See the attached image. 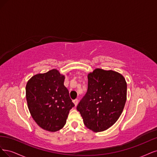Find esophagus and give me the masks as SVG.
Segmentation results:
<instances>
[{"instance_id":"34e87169","label":"esophagus","mask_w":157,"mask_h":157,"mask_svg":"<svg viewBox=\"0 0 157 157\" xmlns=\"http://www.w3.org/2000/svg\"><path fill=\"white\" fill-rule=\"evenodd\" d=\"M73 102H74L75 106H76V105H78V99L74 100H73Z\"/></svg>"}]
</instances>
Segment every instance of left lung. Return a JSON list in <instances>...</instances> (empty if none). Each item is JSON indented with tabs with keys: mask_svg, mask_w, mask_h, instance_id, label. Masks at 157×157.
<instances>
[{
	"mask_svg": "<svg viewBox=\"0 0 157 157\" xmlns=\"http://www.w3.org/2000/svg\"><path fill=\"white\" fill-rule=\"evenodd\" d=\"M88 89L77 106L86 127L98 132L118 120L126 100L127 85L121 74L95 69L88 74Z\"/></svg>",
	"mask_w": 157,
	"mask_h": 157,
	"instance_id": "1",
	"label": "left lung"
}]
</instances>
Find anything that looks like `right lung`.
Here are the masks:
<instances>
[{
  "mask_svg": "<svg viewBox=\"0 0 157 157\" xmlns=\"http://www.w3.org/2000/svg\"><path fill=\"white\" fill-rule=\"evenodd\" d=\"M64 75L56 69L34 75L26 85V98L33 119L42 128L56 132L65 125L75 105L64 85Z\"/></svg>",
  "mask_w": 157,
  "mask_h": 157,
  "instance_id": "obj_1",
  "label": "right lung"
}]
</instances>
